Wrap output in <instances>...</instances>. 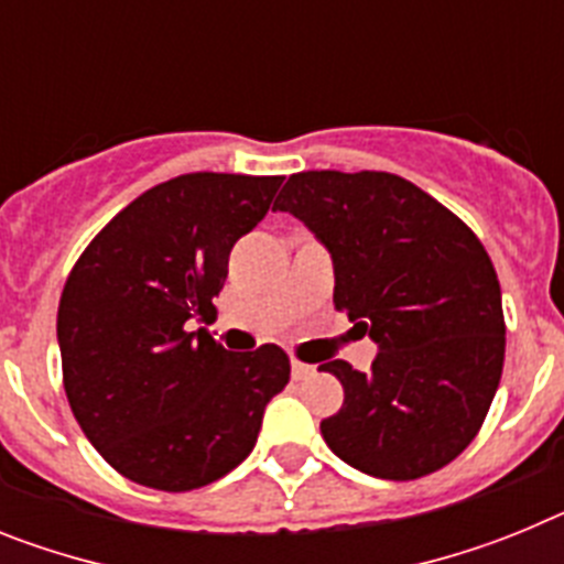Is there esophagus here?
I'll use <instances>...</instances> for the list:
<instances>
[{"label": "esophagus", "mask_w": 564, "mask_h": 564, "mask_svg": "<svg viewBox=\"0 0 564 564\" xmlns=\"http://www.w3.org/2000/svg\"><path fill=\"white\" fill-rule=\"evenodd\" d=\"M313 372H316V370H313L311 364H302V361L291 364V376L296 378V381H305V378H311Z\"/></svg>", "instance_id": "esophagus-1"}]
</instances>
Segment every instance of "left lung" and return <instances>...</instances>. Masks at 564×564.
<instances>
[{"instance_id":"8db88e82","label":"left lung","mask_w":564,"mask_h":564,"mask_svg":"<svg viewBox=\"0 0 564 564\" xmlns=\"http://www.w3.org/2000/svg\"><path fill=\"white\" fill-rule=\"evenodd\" d=\"M327 246L333 305L376 338L367 372L322 364L344 387L322 421L333 455L381 480H417L475 441L506 358L491 257L432 194L390 172H299L279 192Z\"/></svg>"}]
</instances>
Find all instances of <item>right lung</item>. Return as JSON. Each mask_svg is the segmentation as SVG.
<instances>
[{
    "mask_svg": "<svg viewBox=\"0 0 564 564\" xmlns=\"http://www.w3.org/2000/svg\"><path fill=\"white\" fill-rule=\"evenodd\" d=\"M279 174L192 172L134 197L64 282L58 347L69 410L98 455L138 486L194 491L251 455L265 403L285 390L276 344L231 352L212 316L228 253L271 208Z\"/></svg>",
    "mask_w": 564,
    "mask_h": 564,
    "instance_id": "1",
    "label": "right lung"
}]
</instances>
